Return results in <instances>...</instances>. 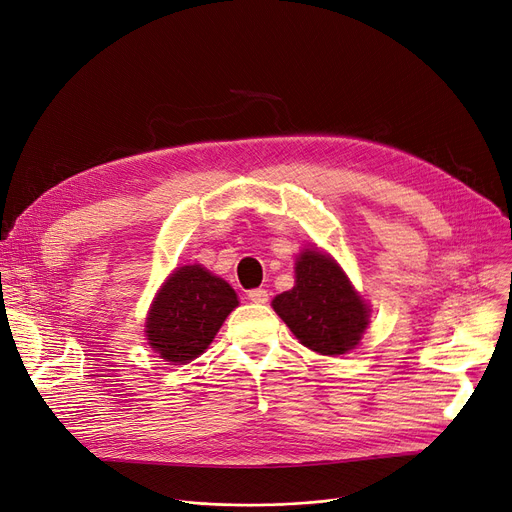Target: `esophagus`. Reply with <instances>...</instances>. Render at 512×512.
Returning <instances> with one entry per match:
<instances>
[{
	"label": "esophagus",
	"mask_w": 512,
	"mask_h": 512,
	"mask_svg": "<svg viewBox=\"0 0 512 512\" xmlns=\"http://www.w3.org/2000/svg\"><path fill=\"white\" fill-rule=\"evenodd\" d=\"M247 297L253 303H267V290L265 288H253V290L247 292Z\"/></svg>",
	"instance_id": "obj_1"
}]
</instances>
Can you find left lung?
I'll use <instances>...</instances> for the list:
<instances>
[{
    "label": "left lung",
    "mask_w": 512,
    "mask_h": 512,
    "mask_svg": "<svg viewBox=\"0 0 512 512\" xmlns=\"http://www.w3.org/2000/svg\"><path fill=\"white\" fill-rule=\"evenodd\" d=\"M274 309L290 332L321 355H344L367 328V307L340 267L317 251L297 261V284L274 299Z\"/></svg>",
    "instance_id": "8db88e82"
}]
</instances>
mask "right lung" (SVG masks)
I'll use <instances>...</instances> for the list:
<instances>
[{"mask_svg":"<svg viewBox=\"0 0 512 512\" xmlns=\"http://www.w3.org/2000/svg\"><path fill=\"white\" fill-rule=\"evenodd\" d=\"M238 305L236 292L201 265H184L159 290L147 317V340L170 363L199 357Z\"/></svg>","mask_w":512,"mask_h":512,"instance_id":"obj_1","label":"right lung"}]
</instances>
